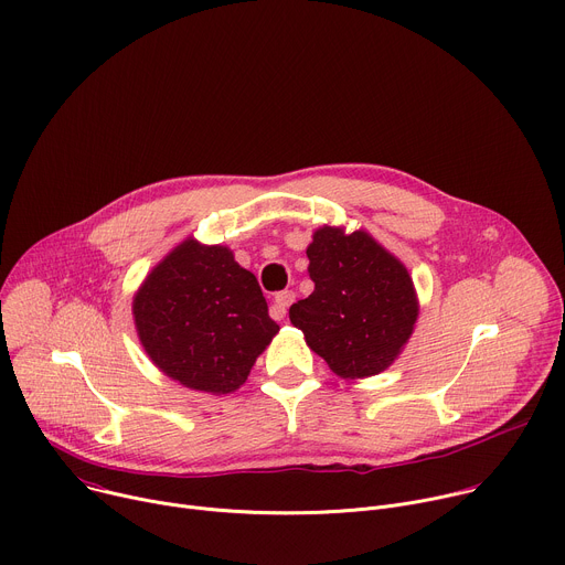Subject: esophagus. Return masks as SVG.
Instances as JSON below:
<instances>
[{
	"mask_svg": "<svg viewBox=\"0 0 565 565\" xmlns=\"http://www.w3.org/2000/svg\"><path fill=\"white\" fill-rule=\"evenodd\" d=\"M292 301H295V292H292V290H281V292H277L275 299H273V306H270V317L277 319V321H281V319L286 317V312H288V306H290Z\"/></svg>",
	"mask_w": 565,
	"mask_h": 565,
	"instance_id": "obj_1",
	"label": "esophagus"
}]
</instances>
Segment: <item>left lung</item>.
<instances>
[{
    "instance_id": "8db88e82",
    "label": "left lung",
    "mask_w": 565,
    "mask_h": 565,
    "mask_svg": "<svg viewBox=\"0 0 565 565\" xmlns=\"http://www.w3.org/2000/svg\"><path fill=\"white\" fill-rule=\"evenodd\" d=\"M315 290L290 306V321L329 369L362 380L388 369L407 347L416 319L414 279L366 232L321 225L306 248Z\"/></svg>"
}]
</instances>
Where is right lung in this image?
Listing matches in <instances>:
<instances>
[{
    "label": "right lung",
    "instance_id": "obj_1",
    "mask_svg": "<svg viewBox=\"0 0 565 565\" xmlns=\"http://www.w3.org/2000/svg\"><path fill=\"white\" fill-rule=\"evenodd\" d=\"M131 312L153 366L212 395L244 384L279 333L257 277L234 262L230 248L192 236L151 268Z\"/></svg>",
    "mask_w": 565,
    "mask_h": 565
}]
</instances>
